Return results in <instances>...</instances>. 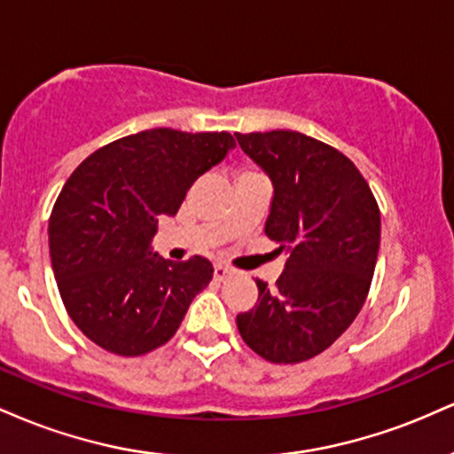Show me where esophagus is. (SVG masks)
Wrapping results in <instances>:
<instances>
[{
    "instance_id": "obj_1",
    "label": "esophagus",
    "mask_w": 454,
    "mask_h": 454,
    "mask_svg": "<svg viewBox=\"0 0 454 454\" xmlns=\"http://www.w3.org/2000/svg\"><path fill=\"white\" fill-rule=\"evenodd\" d=\"M232 273H234V270H232V269H228L226 264H215V267H213V275H215V279H217V281L228 279V278H231Z\"/></svg>"
}]
</instances>
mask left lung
Wrapping results in <instances>:
<instances>
[{"instance_id":"1","label":"left lung","mask_w":454,"mask_h":454,"mask_svg":"<svg viewBox=\"0 0 454 454\" xmlns=\"http://www.w3.org/2000/svg\"><path fill=\"white\" fill-rule=\"evenodd\" d=\"M273 185L264 232L286 249L275 288L237 316L243 341L270 363L325 352L367 299L380 249V209L346 155L293 129L234 134Z\"/></svg>"}]
</instances>
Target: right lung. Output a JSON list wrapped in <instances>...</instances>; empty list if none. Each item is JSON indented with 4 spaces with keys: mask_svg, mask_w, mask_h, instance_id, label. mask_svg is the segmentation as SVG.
Segmentation results:
<instances>
[{
    "mask_svg": "<svg viewBox=\"0 0 454 454\" xmlns=\"http://www.w3.org/2000/svg\"><path fill=\"white\" fill-rule=\"evenodd\" d=\"M234 149L228 132L145 129L98 149L70 175L49 220L51 262L67 314L93 343L140 356L175 335L213 264L153 252L194 181Z\"/></svg>",
    "mask_w": 454,
    "mask_h": 454,
    "instance_id": "obj_1",
    "label": "right lung"
}]
</instances>
